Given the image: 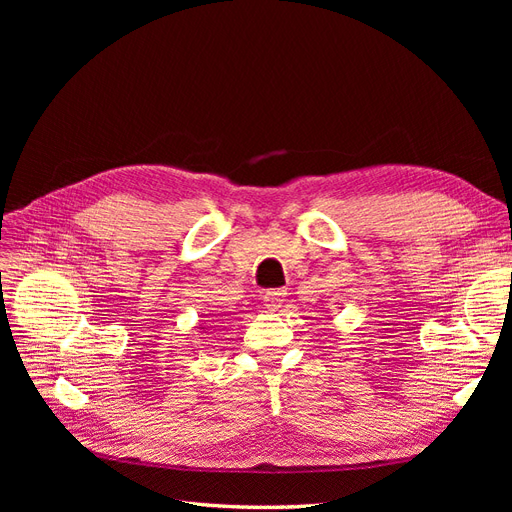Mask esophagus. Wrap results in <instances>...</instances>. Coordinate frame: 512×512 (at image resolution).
<instances>
[{
  "label": "esophagus",
  "instance_id": "1",
  "mask_svg": "<svg viewBox=\"0 0 512 512\" xmlns=\"http://www.w3.org/2000/svg\"><path fill=\"white\" fill-rule=\"evenodd\" d=\"M265 301H267V307H269V309H273V312H277V309L284 307V301H286V290H284V288L267 290V292H265Z\"/></svg>",
  "mask_w": 512,
  "mask_h": 512
}]
</instances>
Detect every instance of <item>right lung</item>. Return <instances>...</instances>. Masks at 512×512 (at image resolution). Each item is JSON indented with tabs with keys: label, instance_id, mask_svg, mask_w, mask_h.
<instances>
[{
	"label": "right lung",
	"instance_id": "1",
	"mask_svg": "<svg viewBox=\"0 0 512 512\" xmlns=\"http://www.w3.org/2000/svg\"><path fill=\"white\" fill-rule=\"evenodd\" d=\"M203 331H205V329H203ZM203 331H200V333H203Z\"/></svg>",
	"mask_w": 512,
	"mask_h": 512
}]
</instances>
